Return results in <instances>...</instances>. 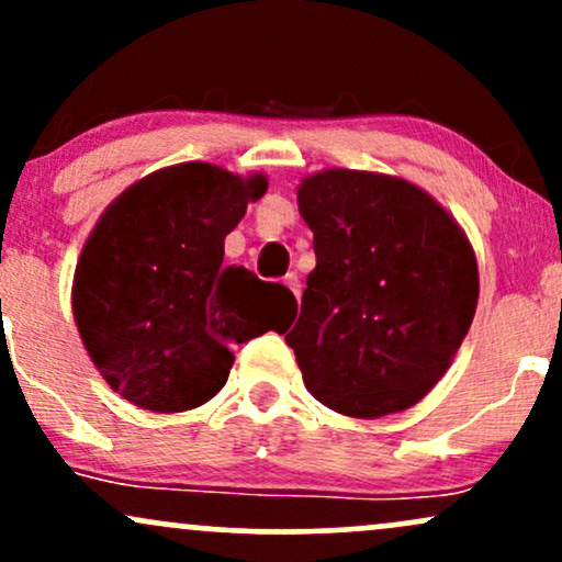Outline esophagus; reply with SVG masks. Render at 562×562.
Listing matches in <instances>:
<instances>
[{"mask_svg": "<svg viewBox=\"0 0 562 562\" xmlns=\"http://www.w3.org/2000/svg\"><path fill=\"white\" fill-rule=\"evenodd\" d=\"M285 285H288L290 290H293L295 299H299V295H301V280H299V274H295V272L285 274Z\"/></svg>", "mask_w": 562, "mask_h": 562, "instance_id": "1", "label": "esophagus"}]
</instances>
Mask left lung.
I'll list each match as a JSON object with an SVG mask.
<instances>
[{
  "label": "left lung",
  "instance_id": "obj_1",
  "mask_svg": "<svg viewBox=\"0 0 562 562\" xmlns=\"http://www.w3.org/2000/svg\"><path fill=\"white\" fill-rule=\"evenodd\" d=\"M299 209L317 267L285 340L308 393L348 417L417 404L473 322L479 263L468 237L428 192L383 173H314Z\"/></svg>",
  "mask_w": 562,
  "mask_h": 562
}]
</instances>
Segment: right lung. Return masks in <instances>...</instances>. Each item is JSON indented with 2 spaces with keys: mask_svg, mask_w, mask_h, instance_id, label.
<instances>
[{
  "mask_svg": "<svg viewBox=\"0 0 562 562\" xmlns=\"http://www.w3.org/2000/svg\"><path fill=\"white\" fill-rule=\"evenodd\" d=\"M263 177L179 164L132 184L102 214L74 277V317L113 391L150 412H184L227 383L229 348L282 330L295 295L224 267V237Z\"/></svg>",
  "mask_w": 562,
  "mask_h": 562,
  "instance_id": "obj_1",
  "label": "right lung"
}]
</instances>
